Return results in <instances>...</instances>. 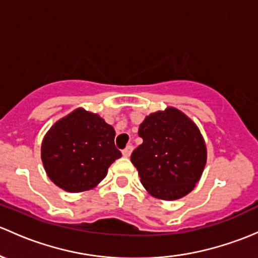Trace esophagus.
I'll use <instances>...</instances> for the list:
<instances>
[{"instance_id":"1","label":"esophagus","mask_w":258,"mask_h":258,"mask_svg":"<svg viewBox=\"0 0 258 258\" xmlns=\"http://www.w3.org/2000/svg\"><path fill=\"white\" fill-rule=\"evenodd\" d=\"M132 151H134V146L128 145L126 148H124L123 151H122V154H123V157H126V158H128V157L131 156Z\"/></svg>"}]
</instances>
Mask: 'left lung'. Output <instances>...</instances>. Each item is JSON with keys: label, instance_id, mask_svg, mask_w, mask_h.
<instances>
[{"label": "left lung", "instance_id": "1", "mask_svg": "<svg viewBox=\"0 0 258 258\" xmlns=\"http://www.w3.org/2000/svg\"><path fill=\"white\" fill-rule=\"evenodd\" d=\"M138 136L143 143L132 152L141 183L152 197L177 200L199 181L207 164V145L194 121L175 107L146 116Z\"/></svg>", "mask_w": 258, "mask_h": 258}]
</instances>
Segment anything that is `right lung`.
Wrapping results in <instances>:
<instances>
[{"label":"right lung","instance_id":"1","mask_svg":"<svg viewBox=\"0 0 258 258\" xmlns=\"http://www.w3.org/2000/svg\"><path fill=\"white\" fill-rule=\"evenodd\" d=\"M113 140L115 130L104 118L77 108L56 121L43 138L40 157L45 173L65 191L90 190L122 156Z\"/></svg>","mask_w":258,"mask_h":258}]
</instances>
